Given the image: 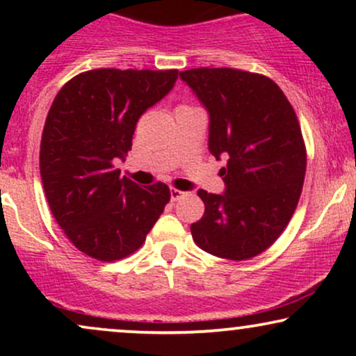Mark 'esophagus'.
<instances>
[{"label":"esophagus","instance_id":"esophagus-1","mask_svg":"<svg viewBox=\"0 0 356 356\" xmlns=\"http://www.w3.org/2000/svg\"><path fill=\"white\" fill-rule=\"evenodd\" d=\"M182 195H186V192L175 189V187H170V199H172V201H179Z\"/></svg>","mask_w":356,"mask_h":356}]
</instances>
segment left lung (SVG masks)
<instances>
[{
  "label": "left lung",
  "instance_id": "obj_1",
  "mask_svg": "<svg viewBox=\"0 0 356 356\" xmlns=\"http://www.w3.org/2000/svg\"><path fill=\"white\" fill-rule=\"evenodd\" d=\"M179 76L209 113V152L227 159L224 194L197 191L206 211L192 238L212 256L254 257L280 238L303 189L306 149L295 110L259 73L192 68Z\"/></svg>",
  "mask_w": 356,
  "mask_h": 356
}]
</instances>
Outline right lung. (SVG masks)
Listing matches in <instances>:
<instances>
[{
	"label": "right lung",
	"mask_w": 356,
	"mask_h": 356,
	"mask_svg": "<svg viewBox=\"0 0 356 356\" xmlns=\"http://www.w3.org/2000/svg\"><path fill=\"white\" fill-rule=\"evenodd\" d=\"M177 76V70L99 68L73 76L53 100L40 145L43 189L67 238L93 259L136 252L170 201L165 184L140 187L113 164L132 149L142 113Z\"/></svg>",
	"instance_id": "obj_1"
}]
</instances>
